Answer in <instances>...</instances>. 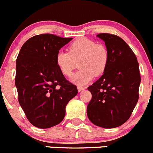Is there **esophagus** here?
<instances>
[{"label": "esophagus", "instance_id": "34e87169", "mask_svg": "<svg viewBox=\"0 0 153 153\" xmlns=\"http://www.w3.org/2000/svg\"><path fill=\"white\" fill-rule=\"evenodd\" d=\"M83 89H84V87H83V86H78V91H83Z\"/></svg>", "mask_w": 153, "mask_h": 153}]
</instances>
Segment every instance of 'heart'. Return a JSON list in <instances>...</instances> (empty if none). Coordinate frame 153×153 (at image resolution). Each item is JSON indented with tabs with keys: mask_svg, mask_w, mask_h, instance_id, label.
<instances>
[{
	"mask_svg": "<svg viewBox=\"0 0 153 153\" xmlns=\"http://www.w3.org/2000/svg\"><path fill=\"white\" fill-rule=\"evenodd\" d=\"M109 60L107 48L97 44L90 39L82 37L75 40L69 46V53L61 51L56 55V64L64 75L70 77L79 62V70L72 76L71 81L78 86L89 83L94 75L105 72Z\"/></svg>",
	"mask_w": 153,
	"mask_h": 153,
	"instance_id": "obj_1",
	"label": "heart"
}]
</instances>
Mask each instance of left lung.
I'll use <instances>...</instances> for the list:
<instances>
[{
  "label": "left lung",
  "mask_w": 153,
  "mask_h": 153,
  "mask_svg": "<svg viewBox=\"0 0 153 153\" xmlns=\"http://www.w3.org/2000/svg\"><path fill=\"white\" fill-rule=\"evenodd\" d=\"M97 36L105 42L109 60L103 75L88 87L92 97L87 116L97 126L114 128L128 121L139 100V63L120 36L105 33Z\"/></svg>",
  "instance_id": "1"
}]
</instances>
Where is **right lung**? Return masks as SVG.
<instances>
[{"label":"right lung","instance_id":"add662e5","mask_svg":"<svg viewBox=\"0 0 153 153\" xmlns=\"http://www.w3.org/2000/svg\"><path fill=\"white\" fill-rule=\"evenodd\" d=\"M72 38L36 35L22 46L16 60L15 86L19 103L33 126L49 128L64 120L65 108L77 94L56 64L59 50Z\"/></svg>","mask_w":153,"mask_h":153}]
</instances>
